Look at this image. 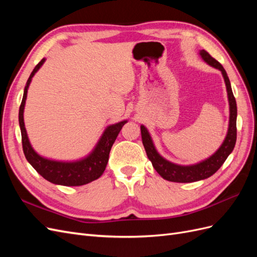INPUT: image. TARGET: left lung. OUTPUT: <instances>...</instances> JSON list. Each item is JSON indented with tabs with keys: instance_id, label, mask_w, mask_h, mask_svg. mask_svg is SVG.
<instances>
[{
	"instance_id": "8db88e82",
	"label": "left lung",
	"mask_w": 257,
	"mask_h": 257,
	"mask_svg": "<svg viewBox=\"0 0 257 257\" xmlns=\"http://www.w3.org/2000/svg\"><path fill=\"white\" fill-rule=\"evenodd\" d=\"M199 54L203 58V60L207 64L212 66L216 69H220L223 78L225 81V85H226L227 90V96H228V103H229V124H228V131L227 135L225 137L223 144L221 147L213 153L211 157L201 161L197 164L194 165H178L174 164V163L165 160L159 154V152L155 149L153 145L152 138L149 134L148 130L142 125V138L143 144L145 147L146 153L152 163L154 169L157 170L159 175L164 178L165 180L172 181V182H195L199 180H204L209 177H211L214 173H216L219 168L223 165V163L226 161L228 155L232 152L236 145L237 139V104L234 94H232L230 81L228 79V76L226 74L224 67L217 62L215 59H213L206 50H200Z\"/></svg>"
}]
</instances>
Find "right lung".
<instances>
[{"label": "right lung", "mask_w": 257, "mask_h": 257, "mask_svg": "<svg viewBox=\"0 0 257 257\" xmlns=\"http://www.w3.org/2000/svg\"><path fill=\"white\" fill-rule=\"evenodd\" d=\"M44 62L45 59H43L35 66L33 72L31 73L25 87L22 102L19 108V125L21 130L23 153H25L26 159L33 166L36 172L51 183L65 186H79L87 184L89 182L96 180V179L103 175L108 163V159H109V152L111 150V147L116 136L120 133L122 126L127 121L124 120L108 126L105 130L102 137L99 138L98 143L96 144L94 149L92 150V152L88 157H85L79 161L60 162L41 157L40 154L35 152V150L30 144L27 130L25 126V121H23V110H25L27 93L31 80H32V77L35 75V73L44 64Z\"/></svg>", "instance_id": "right-lung-1"}]
</instances>
